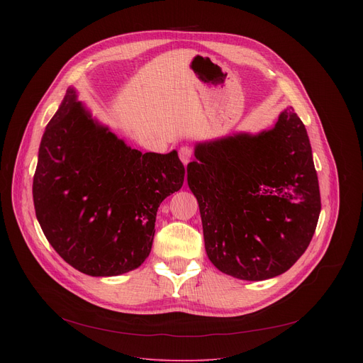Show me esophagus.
<instances>
[{
    "label": "esophagus",
    "instance_id": "esophagus-1",
    "mask_svg": "<svg viewBox=\"0 0 363 363\" xmlns=\"http://www.w3.org/2000/svg\"><path fill=\"white\" fill-rule=\"evenodd\" d=\"M193 148L191 147H188V145H184V147H181L179 148V159L182 160V163L184 164H186L189 160H191V157H193Z\"/></svg>",
    "mask_w": 363,
    "mask_h": 363
}]
</instances>
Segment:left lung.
<instances>
[{
    "instance_id": "8db88e82",
    "label": "left lung",
    "mask_w": 363,
    "mask_h": 363,
    "mask_svg": "<svg viewBox=\"0 0 363 363\" xmlns=\"http://www.w3.org/2000/svg\"><path fill=\"white\" fill-rule=\"evenodd\" d=\"M194 155L186 179L211 262L245 281L289 271L306 252L320 213L309 137L293 107L269 130L197 144Z\"/></svg>"
}]
</instances>
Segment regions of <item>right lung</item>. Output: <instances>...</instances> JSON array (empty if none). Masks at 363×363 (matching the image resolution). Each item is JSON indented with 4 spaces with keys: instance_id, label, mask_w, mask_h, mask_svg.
Instances as JSON below:
<instances>
[{
    "instance_id": "right-lung-1",
    "label": "right lung",
    "mask_w": 363,
    "mask_h": 363,
    "mask_svg": "<svg viewBox=\"0 0 363 363\" xmlns=\"http://www.w3.org/2000/svg\"><path fill=\"white\" fill-rule=\"evenodd\" d=\"M185 167L128 147L94 122L69 88L50 121L33 175L36 219L52 249L91 277L129 272L148 257L160 203L181 189Z\"/></svg>"
}]
</instances>
